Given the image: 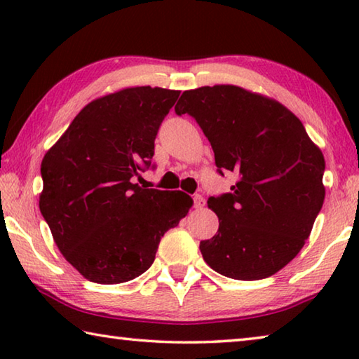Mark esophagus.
<instances>
[{
  "instance_id": "34e87169",
  "label": "esophagus",
  "mask_w": 359,
  "mask_h": 359,
  "mask_svg": "<svg viewBox=\"0 0 359 359\" xmlns=\"http://www.w3.org/2000/svg\"><path fill=\"white\" fill-rule=\"evenodd\" d=\"M204 204H205V201H204V198L201 196V194H194V196H193L194 209H203Z\"/></svg>"
}]
</instances>
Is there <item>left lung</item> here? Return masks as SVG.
I'll return each mask as SVG.
<instances>
[{
    "instance_id": "left-lung-1",
    "label": "left lung",
    "mask_w": 359,
    "mask_h": 359,
    "mask_svg": "<svg viewBox=\"0 0 359 359\" xmlns=\"http://www.w3.org/2000/svg\"><path fill=\"white\" fill-rule=\"evenodd\" d=\"M175 114L198 121L217 171L239 175L210 196L218 231L199 250L212 269L236 280L274 276L311 234L325 201V158L287 107L236 85L187 90Z\"/></svg>"
}]
</instances>
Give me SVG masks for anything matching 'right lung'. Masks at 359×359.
<instances>
[{"label":"right lung","instance_id":"add662e5","mask_svg":"<svg viewBox=\"0 0 359 359\" xmlns=\"http://www.w3.org/2000/svg\"><path fill=\"white\" fill-rule=\"evenodd\" d=\"M180 92L133 87L85 106L41 165V214L66 261L90 282L139 277L191 208L182 191L141 188L155 137Z\"/></svg>","mask_w":359,"mask_h":359}]
</instances>
